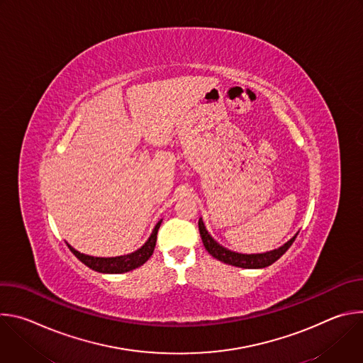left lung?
<instances>
[{"mask_svg": "<svg viewBox=\"0 0 363 363\" xmlns=\"http://www.w3.org/2000/svg\"><path fill=\"white\" fill-rule=\"evenodd\" d=\"M198 227H199V234L203 242L205 250L208 251L214 258L217 260L225 263V264H231L235 267H241V269H264L270 264H273L274 262H277L279 258L290 248V245L293 244V241L296 240L297 234L290 238L286 244H283L281 247L267 251V252H262V254H241V252H235L231 251L225 247H223L221 244H218L210 234L206 231L202 218H199L198 221Z\"/></svg>", "mask_w": 363, "mask_h": 363, "instance_id": "1", "label": "left lung"}]
</instances>
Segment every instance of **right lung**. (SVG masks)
<instances>
[{"label": "right lung", "instance_id": "obj_1", "mask_svg": "<svg viewBox=\"0 0 363 363\" xmlns=\"http://www.w3.org/2000/svg\"><path fill=\"white\" fill-rule=\"evenodd\" d=\"M161 221H158V224L155 225L150 237L147 238V241L135 252L126 254V255H119V257H93V255H87L83 252H79L77 250H74L70 244L69 248L70 251L79 258V260L86 264L89 269L99 272V273H108V274H121V273H126L130 272L133 269L140 267L143 263H146L149 260V257L152 255L153 250H155V244H157V235H158V230L161 227Z\"/></svg>", "mask_w": 363, "mask_h": 363}]
</instances>
